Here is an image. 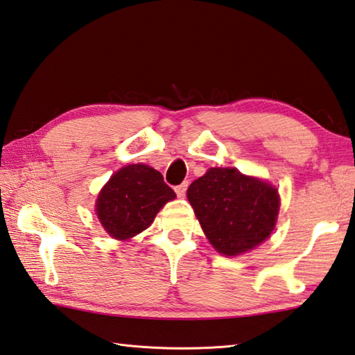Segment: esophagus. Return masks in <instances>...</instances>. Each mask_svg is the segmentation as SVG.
<instances>
[{"label": "esophagus", "mask_w": 355, "mask_h": 355, "mask_svg": "<svg viewBox=\"0 0 355 355\" xmlns=\"http://www.w3.org/2000/svg\"><path fill=\"white\" fill-rule=\"evenodd\" d=\"M186 189H188V182H183L182 184L175 186V192H177L178 197H183L186 194Z\"/></svg>", "instance_id": "34e87169"}]
</instances>
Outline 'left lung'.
Here are the masks:
<instances>
[{"mask_svg":"<svg viewBox=\"0 0 355 355\" xmlns=\"http://www.w3.org/2000/svg\"><path fill=\"white\" fill-rule=\"evenodd\" d=\"M188 200L212 247L227 256L266 241L279 209L278 191L234 167H211L192 182Z\"/></svg>","mask_w":355,"mask_h":355,"instance_id":"left-lung-1","label":"left lung"}]
</instances>
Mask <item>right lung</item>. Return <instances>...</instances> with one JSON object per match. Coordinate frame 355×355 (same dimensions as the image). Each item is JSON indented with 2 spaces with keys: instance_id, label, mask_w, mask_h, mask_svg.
<instances>
[{
  "instance_id": "add662e5",
  "label": "right lung",
  "mask_w": 355,
  "mask_h": 355,
  "mask_svg": "<svg viewBox=\"0 0 355 355\" xmlns=\"http://www.w3.org/2000/svg\"><path fill=\"white\" fill-rule=\"evenodd\" d=\"M175 198L163 175L146 164L122 167L101 191L96 212L102 227L114 239L125 241L153 222L166 202Z\"/></svg>"
}]
</instances>
